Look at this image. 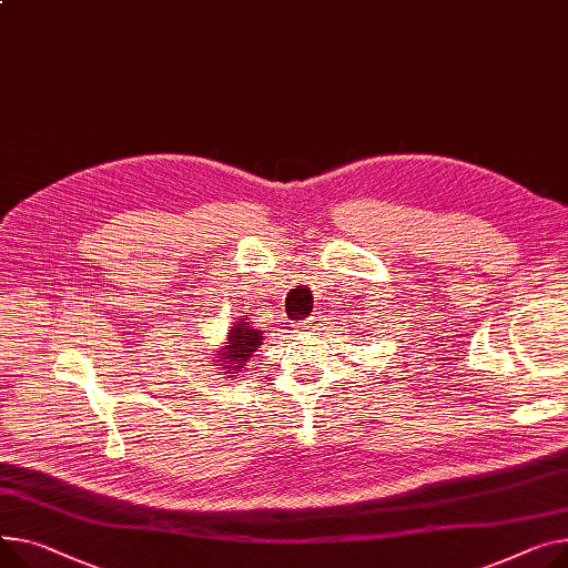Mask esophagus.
<instances>
[{
    "instance_id": "esophagus-1",
    "label": "esophagus",
    "mask_w": 568,
    "mask_h": 568,
    "mask_svg": "<svg viewBox=\"0 0 568 568\" xmlns=\"http://www.w3.org/2000/svg\"><path fill=\"white\" fill-rule=\"evenodd\" d=\"M320 320H322V317H317V315H315V317H311V320H306V324H304V326H306V328H315V326H317V324H320Z\"/></svg>"
}]
</instances>
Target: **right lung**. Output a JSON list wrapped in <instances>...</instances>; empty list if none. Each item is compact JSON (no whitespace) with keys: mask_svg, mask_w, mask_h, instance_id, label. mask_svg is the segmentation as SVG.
Wrapping results in <instances>:
<instances>
[{"mask_svg":"<svg viewBox=\"0 0 568 568\" xmlns=\"http://www.w3.org/2000/svg\"><path fill=\"white\" fill-rule=\"evenodd\" d=\"M242 313H244V308H242ZM248 315L251 313L235 317V322L229 326V337H225V343L221 347H216V352L212 354L216 358L214 365L223 367L225 379L229 382L240 379L242 369H246V363L251 361L253 352H257V347L264 339V331L260 326H255Z\"/></svg>","mask_w":568,"mask_h":568,"instance_id":"obj_1","label":"right lung"}]
</instances>
